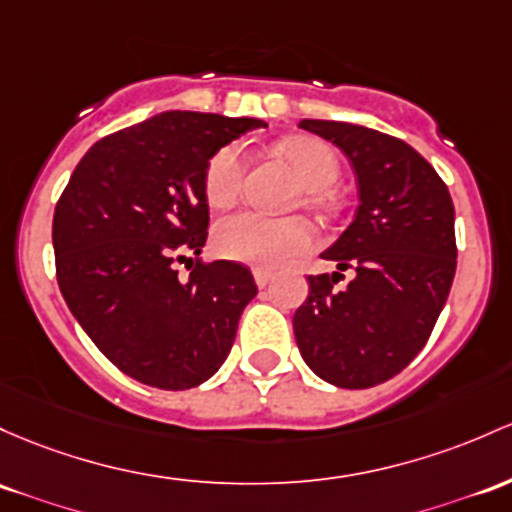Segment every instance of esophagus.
<instances>
[{
	"label": "esophagus",
	"mask_w": 512,
	"mask_h": 512,
	"mask_svg": "<svg viewBox=\"0 0 512 512\" xmlns=\"http://www.w3.org/2000/svg\"><path fill=\"white\" fill-rule=\"evenodd\" d=\"M252 274H255V282L260 289H265V286L272 282V272H267V269H255Z\"/></svg>",
	"instance_id": "obj_1"
}]
</instances>
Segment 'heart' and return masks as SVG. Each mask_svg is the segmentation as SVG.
<instances>
[{"instance_id":"obj_1","label":"heart","mask_w":512,"mask_h":512,"mask_svg":"<svg viewBox=\"0 0 512 512\" xmlns=\"http://www.w3.org/2000/svg\"><path fill=\"white\" fill-rule=\"evenodd\" d=\"M277 155L303 184V201L313 209L335 206L330 192L340 177V157L333 145L318 138H289L277 145ZM247 155L240 145H223L204 170V196L213 209H228L243 192ZM213 245L226 260L260 269H277L318 245V233L303 216H265L238 211L221 218L213 230Z\"/></svg>"}]
</instances>
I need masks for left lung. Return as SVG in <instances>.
Masks as SVG:
<instances>
[{
	"label": "left lung",
	"instance_id": "left-lung-1",
	"mask_svg": "<svg viewBox=\"0 0 512 512\" xmlns=\"http://www.w3.org/2000/svg\"><path fill=\"white\" fill-rule=\"evenodd\" d=\"M299 126L350 157L362 204L323 252L340 272L308 277V299L294 316L296 345L320 379L369 389L403 372L440 318L457 269L452 196L403 140L342 121ZM347 268L356 279L335 290Z\"/></svg>",
	"mask_w": 512,
	"mask_h": 512
}]
</instances>
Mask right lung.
<instances>
[{
    "label": "right lung",
    "instance_id": "right-lung-1",
    "mask_svg": "<svg viewBox=\"0 0 512 512\" xmlns=\"http://www.w3.org/2000/svg\"><path fill=\"white\" fill-rule=\"evenodd\" d=\"M260 126L165 111L97 140L60 194L53 247L63 299L101 355L140 384L192 389L233 347L257 284L240 262L199 257L209 235L204 170Z\"/></svg>",
    "mask_w": 512,
    "mask_h": 512
}]
</instances>
